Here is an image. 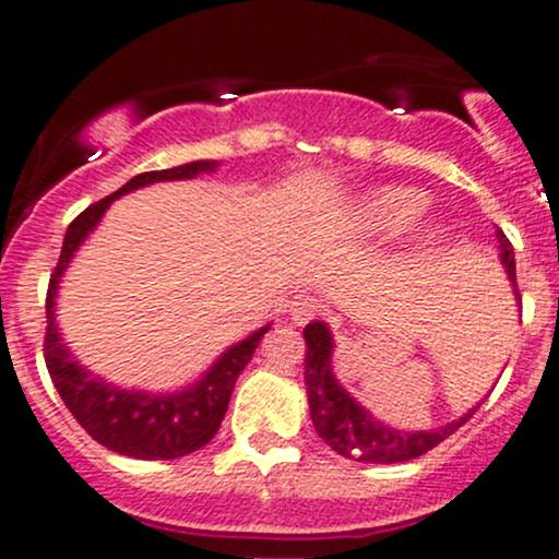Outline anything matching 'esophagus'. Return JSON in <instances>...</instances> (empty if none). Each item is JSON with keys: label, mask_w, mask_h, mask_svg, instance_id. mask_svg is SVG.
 Instances as JSON below:
<instances>
[{"label": "esophagus", "mask_w": 559, "mask_h": 559, "mask_svg": "<svg viewBox=\"0 0 559 559\" xmlns=\"http://www.w3.org/2000/svg\"><path fill=\"white\" fill-rule=\"evenodd\" d=\"M318 316H323V301L316 297H301L292 305V323L305 325Z\"/></svg>", "instance_id": "1"}]
</instances>
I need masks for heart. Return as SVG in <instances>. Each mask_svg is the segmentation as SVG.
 <instances>
[{
    "label": "heart",
    "instance_id": "b5f03b06",
    "mask_svg": "<svg viewBox=\"0 0 559 559\" xmlns=\"http://www.w3.org/2000/svg\"><path fill=\"white\" fill-rule=\"evenodd\" d=\"M428 210V197L409 186H383L370 191L357 210V223L362 234L370 236H396L418 223ZM439 239V230L431 228L426 241Z\"/></svg>",
    "mask_w": 559,
    "mask_h": 559
}]
</instances>
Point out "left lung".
<instances>
[{"label":"left lung","mask_w":559,"mask_h":559,"mask_svg":"<svg viewBox=\"0 0 559 559\" xmlns=\"http://www.w3.org/2000/svg\"><path fill=\"white\" fill-rule=\"evenodd\" d=\"M499 241V260H502L507 278H510L515 299H521L515 284V252L512 243L502 230H497ZM307 357H305V386L307 402H310V418L320 439L329 444L333 452L344 457L357 460V463H407V460L420 457L428 449L452 436L460 426H465L473 418V413L480 407H471L463 418L447 423V426L428 428V431H402L391 428L383 420L373 418V413L362 407L355 396L338 383L333 373V336L329 323L312 320L305 329Z\"/></svg>","instance_id":"1"}]
</instances>
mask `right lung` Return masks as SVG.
<instances>
[{"label":"right lung","instance_id":"obj_1","mask_svg":"<svg viewBox=\"0 0 559 559\" xmlns=\"http://www.w3.org/2000/svg\"><path fill=\"white\" fill-rule=\"evenodd\" d=\"M217 159H197V163L178 165L170 170H152L133 176L123 189L92 204L68 226L62 241L60 262H57L47 292V336H44V360L52 376L55 389L60 391L66 407L81 428L112 452L136 460H176L183 454L197 452L217 433L230 402L236 378L247 362L252 360L260 338L271 331V323L262 325L239 344L228 346L217 360L204 370L189 386L176 391H141L115 386L107 378L94 376L75 360L73 352L62 342L57 329V292H60L62 275L70 260L75 258L79 247L88 239V234L99 226L107 207L128 191L159 181H186L197 178L199 173H215Z\"/></svg>","mask_w":559,"mask_h":559}]
</instances>
